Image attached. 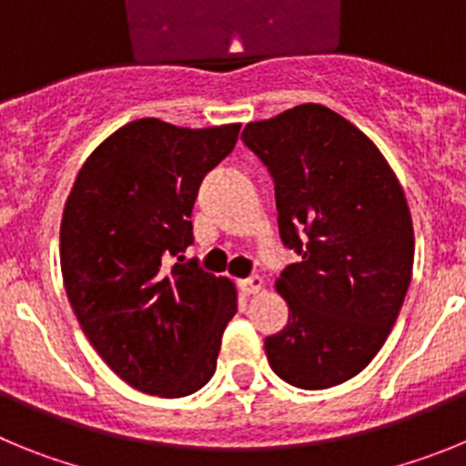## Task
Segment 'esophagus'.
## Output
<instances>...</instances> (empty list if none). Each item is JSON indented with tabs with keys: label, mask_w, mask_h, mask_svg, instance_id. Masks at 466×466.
<instances>
[{
	"label": "esophagus",
	"mask_w": 466,
	"mask_h": 466,
	"mask_svg": "<svg viewBox=\"0 0 466 466\" xmlns=\"http://www.w3.org/2000/svg\"><path fill=\"white\" fill-rule=\"evenodd\" d=\"M238 289H240L242 296H254L263 289V279L258 278V275H254V278L249 279H240V282H238Z\"/></svg>",
	"instance_id": "esophagus-1"
}]
</instances>
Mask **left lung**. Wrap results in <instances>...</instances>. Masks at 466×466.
Returning <instances> with one entry per match:
<instances>
[{
	"mask_svg": "<svg viewBox=\"0 0 466 466\" xmlns=\"http://www.w3.org/2000/svg\"><path fill=\"white\" fill-rule=\"evenodd\" d=\"M242 139L273 175L279 238L300 257L275 279L289 322L266 339L270 369L303 390L340 385L371 364L409 291L403 188L376 144L324 105L247 123Z\"/></svg>",
	"mask_w": 466,
	"mask_h": 466,
	"instance_id": "1",
	"label": "left lung"
}]
</instances>
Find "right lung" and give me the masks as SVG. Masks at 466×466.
<instances>
[{
  "instance_id": "add662e5",
  "label": "right lung",
  "mask_w": 466,
  "mask_h": 466,
  "mask_svg": "<svg viewBox=\"0 0 466 466\" xmlns=\"http://www.w3.org/2000/svg\"><path fill=\"white\" fill-rule=\"evenodd\" d=\"M238 133L240 123L130 121L86 158L65 203L60 268L69 306L105 364L144 394L198 392L214 376L221 333L238 310L228 278L182 263L198 187Z\"/></svg>"
}]
</instances>
